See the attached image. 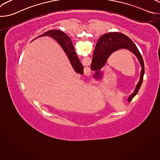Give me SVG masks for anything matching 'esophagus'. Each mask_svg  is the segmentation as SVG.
Masks as SVG:
<instances>
[{"label": "esophagus", "instance_id": "esophagus-1", "mask_svg": "<svg viewBox=\"0 0 160 160\" xmlns=\"http://www.w3.org/2000/svg\"><path fill=\"white\" fill-rule=\"evenodd\" d=\"M84 74H85V75L88 76V77L90 76V75H91V74H92V71H91L90 68H87V69H86V70L84 72Z\"/></svg>", "mask_w": 160, "mask_h": 160}]
</instances>
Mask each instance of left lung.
Listing matches in <instances>:
<instances>
[{"label":"left lung","mask_w":160,"mask_h":160,"mask_svg":"<svg viewBox=\"0 0 160 160\" xmlns=\"http://www.w3.org/2000/svg\"><path fill=\"white\" fill-rule=\"evenodd\" d=\"M123 49L132 52L138 58L142 67L139 81L136 85L134 92L128 98V101L130 102L133 98L138 94L142 83L144 74V64L139 49L127 36L118 32H111L101 36L96 45L90 69L95 72L94 78L98 80H100L102 76L101 70L106 64L109 56L115 51Z\"/></svg>","instance_id":"obj_1"}]
</instances>
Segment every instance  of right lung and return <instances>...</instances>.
<instances>
[{
  "label": "right lung",
  "mask_w": 160,
  "mask_h": 160,
  "mask_svg": "<svg viewBox=\"0 0 160 160\" xmlns=\"http://www.w3.org/2000/svg\"><path fill=\"white\" fill-rule=\"evenodd\" d=\"M48 36L55 40L62 48L64 52L66 54L70 62L73 66L74 70L81 75L83 74V67L78 58L73 43L70 38L66 33L60 30H49L44 33L40 35L37 38ZM35 40V39H34Z\"/></svg>",
  "instance_id": "right-lung-1"
}]
</instances>
